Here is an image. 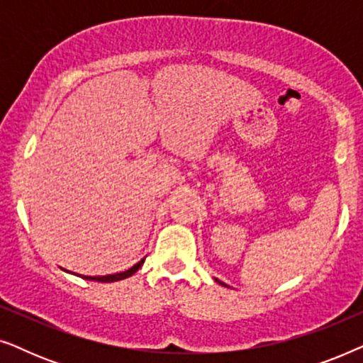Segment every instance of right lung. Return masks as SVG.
Instances as JSON below:
<instances>
[{
	"mask_svg": "<svg viewBox=\"0 0 363 363\" xmlns=\"http://www.w3.org/2000/svg\"><path fill=\"white\" fill-rule=\"evenodd\" d=\"M143 261L145 259H140L137 262V264H133L130 269L123 271V272H117V274H107V276H81V274H76V272H72V274H76L79 277H82V279L86 281H96V282H116V281H122V279H127V277H130L132 274H135V272L140 269Z\"/></svg>",
	"mask_w": 363,
	"mask_h": 363,
	"instance_id": "obj_1",
	"label": "right lung"
}]
</instances>
